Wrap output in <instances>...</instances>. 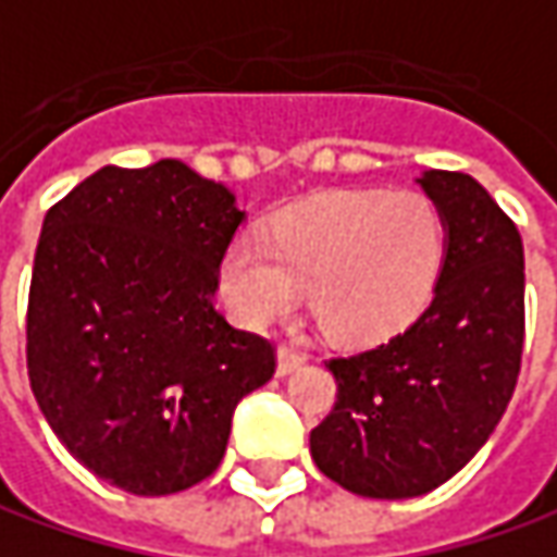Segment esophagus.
Segmentation results:
<instances>
[{"instance_id":"1","label":"esophagus","mask_w":557,"mask_h":557,"mask_svg":"<svg viewBox=\"0 0 557 557\" xmlns=\"http://www.w3.org/2000/svg\"><path fill=\"white\" fill-rule=\"evenodd\" d=\"M305 364V355L302 351H296L293 346H280L277 349V374L286 376L293 374V371H299Z\"/></svg>"}]
</instances>
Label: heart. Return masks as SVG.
Here are the masks:
<instances>
[{"label":"heart","instance_id":"heart-1","mask_svg":"<svg viewBox=\"0 0 557 557\" xmlns=\"http://www.w3.org/2000/svg\"><path fill=\"white\" fill-rule=\"evenodd\" d=\"M446 258V218L421 189H330L280 211L268 246L236 239L221 296L236 321L283 318L308 286L326 336L376 343L421 314Z\"/></svg>","mask_w":557,"mask_h":557}]
</instances>
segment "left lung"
<instances>
[{
    "label": "left lung",
    "mask_w": 557,
    "mask_h": 557,
    "mask_svg": "<svg viewBox=\"0 0 557 557\" xmlns=\"http://www.w3.org/2000/svg\"><path fill=\"white\" fill-rule=\"evenodd\" d=\"M446 258L421 318L389 343L333 358L336 405L311 430L324 476L364 498H414L461 471L502 421L523 351V243L458 171H423Z\"/></svg>",
    "instance_id": "1"
}]
</instances>
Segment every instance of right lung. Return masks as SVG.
<instances>
[{"label": "right lung", "instance_id": "add662e5", "mask_svg": "<svg viewBox=\"0 0 557 557\" xmlns=\"http://www.w3.org/2000/svg\"><path fill=\"white\" fill-rule=\"evenodd\" d=\"M246 211L177 158L102 168L49 208L27 302L30 389L111 486L171 496L218 471L274 346L214 308Z\"/></svg>", "mask_w": 557, "mask_h": 557}]
</instances>
